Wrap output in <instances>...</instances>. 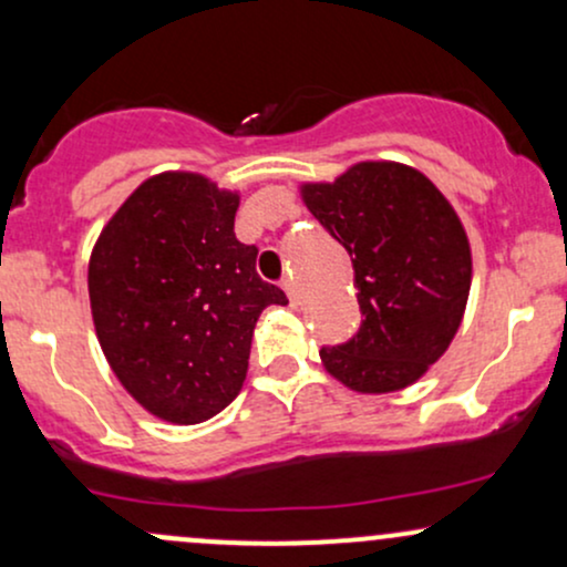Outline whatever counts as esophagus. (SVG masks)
Here are the masks:
<instances>
[{"mask_svg":"<svg viewBox=\"0 0 567 567\" xmlns=\"http://www.w3.org/2000/svg\"><path fill=\"white\" fill-rule=\"evenodd\" d=\"M282 290L288 292L290 303L296 306V303H298V290H296V282H292V277H285V279H282Z\"/></svg>","mask_w":567,"mask_h":567,"instance_id":"obj_1","label":"esophagus"}]
</instances>
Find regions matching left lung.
I'll list each match as a JSON object with an SVG mask.
<instances>
[{"label":"left lung","instance_id":"1","mask_svg":"<svg viewBox=\"0 0 567 567\" xmlns=\"http://www.w3.org/2000/svg\"><path fill=\"white\" fill-rule=\"evenodd\" d=\"M301 199L354 266L362 322L320 351L324 370L360 394L410 386L451 347L472 288V247L451 202L402 162H357Z\"/></svg>","mask_w":567,"mask_h":567}]
</instances>
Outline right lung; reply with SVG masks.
Returning a JSON list of instances; mask_svg holds the SVG:
<instances>
[{"label":"right lung","mask_w":567,"mask_h":567,"mask_svg":"<svg viewBox=\"0 0 567 567\" xmlns=\"http://www.w3.org/2000/svg\"><path fill=\"white\" fill-rule=\"evenodd\" d=\"M239 192L199 173L152 175L97 234L87 266L97 343L125 392L167 424L220 413L243 389L252 330L285 306L234 237Z\"/></svg>","instance_id":"add662e5"}]
</instances>
